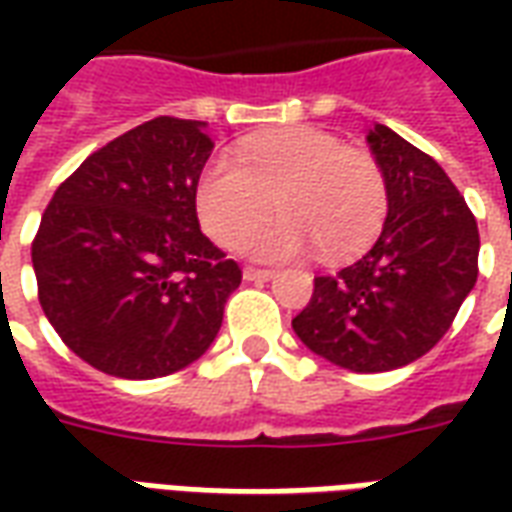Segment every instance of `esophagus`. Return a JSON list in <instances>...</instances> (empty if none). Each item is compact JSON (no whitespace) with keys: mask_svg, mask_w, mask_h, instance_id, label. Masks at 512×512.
Listing matches in <instances>:
<instances>
[{"mask_svg":"<svg viewBox=\"0 0 512 512\" xmlns=\"http://www.w3.org/2000/svg\"><path fill=\"white\" fill-rule=\"evenodd\" d=\"M268 271H263V268L257 266H246V279H255V282H260V279H266Z\"/></svg>","mask_w":512,"mask_h":512,"instance_id":"esophagus-1","label":"esophagus"}]
</instances>
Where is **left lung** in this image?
<instances>
[{"mask_svg":"<svg viewBox=\"0 0 512 512\" xmlns=\"http://www.w3.org/2000/svg\"><path fill=\"white\" fill-rule=\"evenodd\" d=\"M211 150L202 120H147L87 158L40 219V307L62 343L106 376H172L222 329L241 271L197 222Z\"/></svg>","mask_w":512,"mask_h":512,"instance_id":"left-lung-1","label":"left lung"}]
</instances>
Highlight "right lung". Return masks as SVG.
Segmentation results:
<instances>
[{
	"label": "right lung",
	"instance_id": "add662e5",
	"mask_svg": "<svg viewBox=\"0 0 512 512\" xmlns=\"http://www.w3.org/2000/svg\"><path fill=\"white\" fill-rule=\"evenodd\" d=\"M386 189V219L365 255L315 277L293 332L351 373H386L447 334L477 282L480 235L441 167L392 128L367 134Z\"/></svg>",
	"mask_w": 512,
	"mask_h": 512
}]
</instances>
